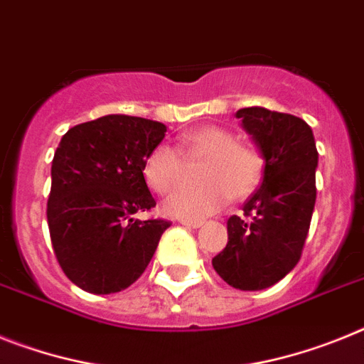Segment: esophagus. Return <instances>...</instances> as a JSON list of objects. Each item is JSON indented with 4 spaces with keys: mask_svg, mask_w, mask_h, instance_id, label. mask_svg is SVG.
I'll return each mask as SVG.
<instances>
[{
    "mask_svg": "<svg viewBox=\"0 0 364 364\" xmlns=\"http://www.w3.org/2000/svg\"><path fill=\"white\" fill-rule=\"evenodd\" d=\"M181 223L186 227H192V229H198V227L203 225V220H185V218H181Z\"/></svg>",
    "mask_w": 364,
    "mask_h": 364,
    "instance_id": "obj_1",
    "label": "esophagus"
}]
</instances>
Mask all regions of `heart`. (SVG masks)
<instances>
[{"instance_id":"obj_1","label":"heart","mask_w":364,"mask_h":364,"mask_svg":"<svg viewBox=\"0 0 364 364\" xmlns=\"http://www.w3.org/2000/svg\"><path fill=\"white\" fill-rule=\"evenodd\" d=\"M203 159L198 168L200 185L173 192L163 203L168 216L201 220L225 207L227 200H245L257 191L264 173V156L257 146L238 141L221 126H200L186 132L178 146L157 144L148 151L143 176L157 194L173 191L183 176V161Z\"/></svg>"}]
</instances>
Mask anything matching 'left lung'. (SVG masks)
Returning a JSON list of instances; mask_svg holds the SVG:
<instances>
[{"instance_id":"8db88e82","label":"left lung","mask_w":364,"mask_h":364,"mask_svg":"<svg viewBox=\"0 0 364 364\" xmlns=\"http://www.w3.org/2000/svg\"><path fill=\"white\" fill-rule=\"evenodd\" d=\"M264 156V183L227 221L229 242L213 258L229 286L258 291L282 280L299 264L308 238L318 163L314 132L302 119L265 107L236 113Z\"/></svg>"}]
</instances>
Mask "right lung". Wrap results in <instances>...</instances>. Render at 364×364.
<instances>
[{"instance_id":"obj_1","label":"right lung","mask_w":364,"mask_h":364,"mask_svg":"<svg viewBox=\"0 0 364 364\" xmlns=\"http://www.w3.org/2000/svg\"><path fill=\"white\" fill-rule=\"evenodd\" d=\"M164 134L161 122L106 115L73 126L60 141L47 223L60 267L84 291L109 295L132 286L170 227L161 218H132L156 207L143 163Z\"/></svg>"}]
</instances>
